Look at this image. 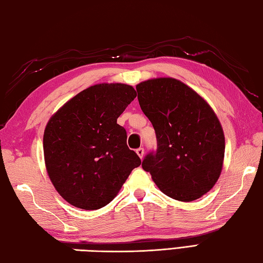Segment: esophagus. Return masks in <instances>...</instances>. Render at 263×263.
<instances>
[{
  "mask_svg": "<svg viewBox=\"0 0 263 263\" xmlns=\"http://www.w3.org/2000/svg\"><path fill=\"white\" fill-rule=\"evenodd\" d=\"M136 153L138 155V157H140L141 159H142V158L144 157V148H143V147H138V148H136Z\"/></svg>",
  "mask_w": 263,
  "mask_h": 263,
  "instance_id": "1",
  "label": "esophagus"
}]
</instances>
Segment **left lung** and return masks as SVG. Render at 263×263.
Segmentation results:
<instances>
[{"instance_id":"obj_1","label":"left lung","mask_w":263,"mask_h":263,"mask_svg":"<svg viewBox=\"0 0 263 263\" xmlns=\"http://www.w3.org/2000/svg\"><path fill=\"white\" fill-rule=\"evenodd\" d=\"M136 90L157 137V150L143 159V170L173 199L204 196L219 180L224 158V135L214 111L176 79H152Z\"/></svg>"}]
</instances>
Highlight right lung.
<instances>
[{"mask_svg":"<svg viewBox=\"0 0 263 263\" xmlns=\"http://www.w3.org/2000/svg\"><path fill=\"white\" fill-rule=\"evenodd\" d=\"M136 97L132 86L102 83L68 101L49 120L43 135L44 161L59 195L81 210L113 200L140 157L127 146L117 119Z\"/></svg>","mask_w":263,"mask_h":263,"instance_id":"add662e5","label":"right lung"}]
</instances>
